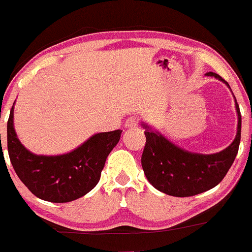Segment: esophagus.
<instances>
[{
    "instance_id": "esophagus-1",
    "label": "esophagus",
    "mask_w": 252,
    "mask_h": 252,
    "mask_svg": "<svg viewBox=\"0 0 252 252\" xmlns=\"http://www.w3.org/2000/svg\"><path fill=\"white\" fill-rule=\"evenodd\" d=\"M138 124H139V119L137 118V116H129V118L126 120L125 126L129 127V128H132V127L138 126Z\"/></svg>"
}]
</instances>
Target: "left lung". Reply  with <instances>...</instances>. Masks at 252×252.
I'll use <instances>...</instances> for the list:
<instances>
[{"mask_svg":"<svg viewBox=\"0 0 252 252\" xmlns=\"http://www.w3.org/2000/svg\"><path fill=\"white\" fill-rule=\"evenodd\" d=\"M206 75L215 76L229 87L219 74L207 72ZM235 108L237 136L229 147L216 154H198L181 149L143 124L147 142L142 154V167L149 183L158 190L178 198L196 195L216 187L227 175L239 149L242 115L237 100Z\"/></svg>","mask_w":252,"mask_h":252,"instance_id":"obj_1","label":"left lung"}]
</instances>
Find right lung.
<instances>
[{
    "instance_id": "right-lung-1",
    "label": "right lung",
    "mask_w": 252,
    "mask_h": 252,
    "mask_svg": "<svg viewBox=\"0 0 252 252\" xmlns=\"http://www.w3.org/2000/svg\"><path fill=\"white\" fill-rule=\"evenodd\" d=\"M13 108L7 123L9 159L18 177L33 195L51 203H69L97 186L109 153L120 139L121 129L94 134L66 154L36 155L18 139L13 126Z\"/></svg>"
}]
</instances>
